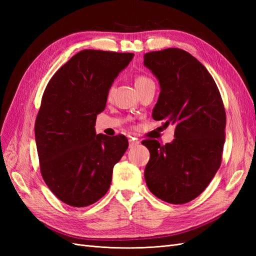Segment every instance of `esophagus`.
<instances>
[{"label": "esophagus", "mask_w": 256, "mask_h": 256, "mask_svg": "<svg viewBox=\"0 0 256 256\" xmlns=\"http://www.w3.org/2000/svg\"><path fill=\"white\" fill-rule=\"evenodd\" d=\"M138 144V141H136L134 138H130V140H129V147H130V148H132V147H134Z\"/></svg>", "instance_id": "esophagus-1"}]
</instances>
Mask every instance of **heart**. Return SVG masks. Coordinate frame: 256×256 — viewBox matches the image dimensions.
I'll use <instances>...</instances> for the list:
<instances>
[{
    "mask_svg": "<svg viewBox=\"0 0 256 256\" xmlns=\"http://www.w3.org/2000/svg\"><path fill=\"white\" fill-rule=\"evenodd\" d=\"M148 81H152V80L148 79V78H146V76H138L136 80V85H140V84H143V83L148 82Z\"/></svg>",
    "mask_w": 256,
    "mask_h": 256,
    "instance_id": "obj_1",
    "label": "heart"
}]
</instances>
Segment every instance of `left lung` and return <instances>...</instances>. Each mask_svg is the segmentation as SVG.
Wrapping results in <instances>:
<instances>
[{"mask_svg": "<svg viewBox=\"0 0 256 256\" xmlns=\"http://www.w3.org/2000/svg\"><path fill=\"white\" fill-rule=\"evenodd\" d=\"M144 66L160 85L152 118L175 126L171 143L142 142L150 154L145 182L164 202L188 203L206 189L221 164L226 125L221 95L205 66L182 49L146 53Z\"/></svg>", "mask_w": 256, "mask_h": 256, "instance_id": "left-lung-1", "label": "left lung"}]
</instances>
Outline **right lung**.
I'll return each instance as SVG.
<instances>
[{"label": "right lung", "instance_id": "obj_1", "mask_svg": "<svg viewBox=\"0 0 256 256\" xmlns=\"http://www.w3.org/2000/svg\"><path fill=\"white\" fill-rule=\"evenodd\" d=\"M134 53L82 50L54 74L35 122L40 172L62 202L85 207L110 188L113 168L128 148L124 136L96 134L97 115Z\"/></svg>", "mask_w": 256, "mask_h": 256}]
</instances>
